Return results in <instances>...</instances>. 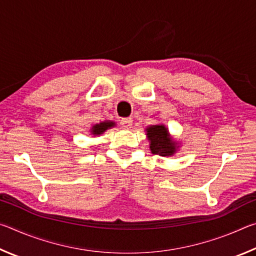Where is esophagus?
Masks as SVG:
<instances>
[{
    "label": "esophagus",
    "instance_id": "esophagus-1",
    "mask_svg": "<svg viewBox=\"0 0 256 256\" xmlns=\"http://www.w3.org/2000/svg\"><path fill=\"white\" fill-rule=\"evenodd\" d=\"M132 123H133V120H132L131 118H122V120H120V126L124 128H131V126H132Z\"/></svg>",
    "mask_w": 256,
    "mask_h": 256
}]
</instances>
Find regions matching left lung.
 Instances as JSON below:
<instances>
[{"label": "left lung", "mask_w": 256, "mask_h": 256, "mask_svg": "<svg viewBox=\"0 0 256 256\" xmlns=\"http://www.w3.org/2000/svg\"><path fill=\"white\" fill-rule=\"evenodd\" d=\"M146 136L150 142L151 152L162 154L164 157L175 152V144L168 136V131L164 125H154L146 128Z\"/></svg>", "instance_id": "1"}]
</instances>
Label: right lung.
Masks as SVG:
<instances>
[{
    "label": "right lung",
    "mask_w": 256,
    "mask_h": 256,
    "mask_svg": "<svg viewBox=\"0 0 256 256\" xmlns=\"http://www.w3.org/2000/svg\"><path fill=\"white\" fill-rule=\"evenodd\" d=\"M112 125H114V123L112 122H102V123L96 124L92 128V133L94 134H102V132H105L108 128H112Z\"/></svg>",
    "instance_id": "obj_1"
}]
</instances>
